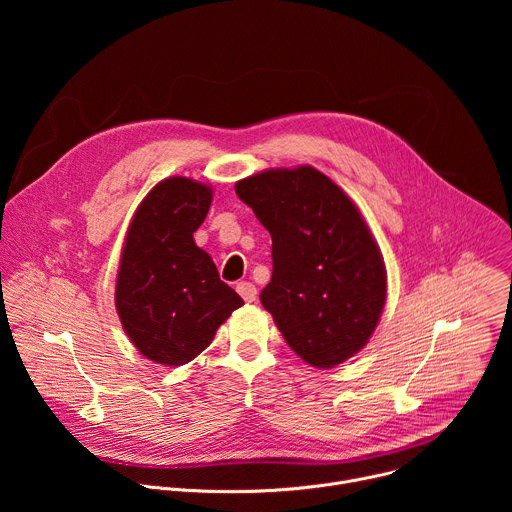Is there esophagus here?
Listing matches in <instances>:
<instances>
[{
    "label": "esophagus",
    "instance_id": "34e87169",
    "mask_svg": "<svg viewBox=\"0 0 512 512\" xmlns=\"http://www.w3.org/2000/svg\"><path fill=\"white\" fill-rule=\"evenodd\" d=\"M237 291H239V296H241L245 302H255V298H257V287H255L251 281H241V283H237Z\"/></svg>",
    "mask_w": 512,
    "mask_h": 512
}]
</instances>
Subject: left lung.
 <instances>
[{"label": "left lung", "instance_id": "left-lung-1", "mask_svg": "<svg viewBox=\"0 0 512 512\" xmlns=\"http://www.w3.org/2000/svg\"><path fill=\"white\" fill-rule=\"evenodd\" d=\"M271 235L261 304L289 348L316 369L354 356L387 298L383 255L352 200L312 166L265 170L235 186Z\"/></svg>", "mask_w": 512, "mask_h": 512}]
</instances>
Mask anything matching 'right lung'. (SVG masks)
<instances>
[{"label":"right lung","mask_w":512,"mask_h":512,"mask_svg":"<svg viewBox=\"0 0 512 512\" xmlns=\"http://www.w3.org/2000/svg\"><path fill=\"white\" fill-rule=\"evenodd\" d=\"M210 202V186L166 178L141 200L125 237L117 314L135 348L166 367L196 358L218 326L243 306L192 237Z\"/></svg>","instance_id":"right-lung-1"}]
</instances>
